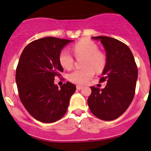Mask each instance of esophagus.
Here are the masks:
<instances>
[{
    "instance_id": "34e87169",
    "label": "esophagus",
    "mask_w": 151,
    "mask_h": 151,
    "mask_svg": "<svg viewBox=\"0 0 151 151\" xmlns=\"http://www.w3.org/2000/svg\"><path fill=\"white\" fill-rule=\"evenodd\" d=\"M76 88H77V90H80L82 89V88H83V86H76Z\"/></svg>"
}]
</instances>
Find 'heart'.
Listing matches in <instances>:
<instances>
[{
	"mask_svg": "<svg viewBox=\"0 0 151 151\" xmlns=\"http://www.w3.org/2000/svg\"><path fill=\"white\" fill-rule=\"evenodd\" d=\"M74 54L77 57L84 56L83 65L85 68L77 69L68 74L69 81L78 85L86 84L92 79L95 71L103 70L105 58L98 51L97 46L92 41L82 40L73 47ZM60 64L63 68L69 69L73 64V58L67 49H62L58 56Z\"/></svg>",
	"mask_w": 151,
	"mask_h": 151,
	"instance_id": "obj_1",
	"label": "heart"
}]
</instances>
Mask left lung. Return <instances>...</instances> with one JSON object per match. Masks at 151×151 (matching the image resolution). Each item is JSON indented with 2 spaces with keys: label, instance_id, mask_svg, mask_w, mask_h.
<instances>
[{
  "label": "left lung",
  "instance_id": "obj_1",
  "mask_svg": "<svg viewBox=\"0 0 151 151\" xmlns=\"http://www.w3.org/2000/svg\"><path fill=\"white\" fill-rule=\"evenodd\" d=\"M100 41L106 51V63L100 82L107 81L103 89L92 86L88 104L91 112L104 121L118 118L127 110L134 99L138 68L129 48L114 38L92 37Z\"/></svg>",
  "mask_w": 151,
  "mask_h": 151
}]
</instances>
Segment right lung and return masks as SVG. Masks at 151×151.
<instances>
[{"instance_id":"obj_1","label":"right lung","mask_w":151,"mask_h":151,"mask_svg":"<svg viewBox=\"0 0 151 151\" xmlns=\"http://www.w3.org/2000/svg\"><path fill=\"white\" fill-rule=\"evenodd\" d=\"M73 40L48 37L28 44L19 57L15 81L19 97L27 111L43 123L58 121L66 112L70 98L76 92L67 82L58 88L55 76L63 71L58 56Z\"/></svg>"}]
</instances>
